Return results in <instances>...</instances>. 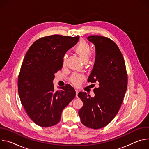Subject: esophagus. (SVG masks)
<instances>
[{
	"instance_id": "obj_1",
	"label": "esophagus",
	"mask_w": 149,
	"mask_h": 149,
	"mask_svg": "<svg viewBox=\"0 0 149 149\" xmlns=\"http://www.w3.org/2000/svg\"><path fill=\"white\" fill-rule=\"evenodd\" d=\"M75 92H76V97L77 98V97H78V93H79V91L76 89V90H75Z\"/></svg>"
}]
</instances>
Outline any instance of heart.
<instances>
[{"instance_id": "1", "label": "heart", "mask_w": 149, "mask_h": 149, "mask_svg": "<svg viewBox=\"0 0 149 149\" xmlns=\"http://www.w3.org/2000/svg\"><path fill=\"white\" fill-rule=\"evenodd\" d=\"M74 50L84 62H86L88 59L93 58V55L91 53V48L90 45L84 40H81ZM66 58L67 55H63L62 59V66H64L65 65ZM84 79V76L81 74L74 73L70 77V81L75 86H78Z\"/></svg>"}]
</instances>
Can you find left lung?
Returning <instances> with one entry per match:
<instances>
[{
  "label": "left lung",
  "mask_w": 149,
  "mask_h": 149,
  "mask_svg": "<svg viewBox=\"0 0 149 149\" xmlns=\"http://www.w3.org/2000/svg\"><path fill=\"white\" fill-rule=\"evenodd\" d=\"M95 45L96 59L88 81L97 82L92 98L79 92L83 102L78 114L81 123L89 128L98 129L109 124L118 113L127 87V73L123 56L114 41L98 35L89 36Z\"/></svg>",
  "instance_id": "8db88e82"
}]
</instances>
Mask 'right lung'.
Wrapping results in <instances>:
<instances>
[{
	"label": "right lung",
	"instance_id": "add662e5",
	"mask_svg": "<svg viewBox=\"0 0 149 149\" xmlns=\"http://www.w3.org/2000/svg\"><path fill=\"white\" fill-rule=\"evenodd\" d=\"M79 38L60 35L40 38L25 56L18 76L19 95L28 116L40 127L58 124L62 111L75 97L70 84L55 91L52 81L62 67L63 55Z\"/></svg>",
	"mask_w": 149,
	"mask_h": 149
}]
</instances>
